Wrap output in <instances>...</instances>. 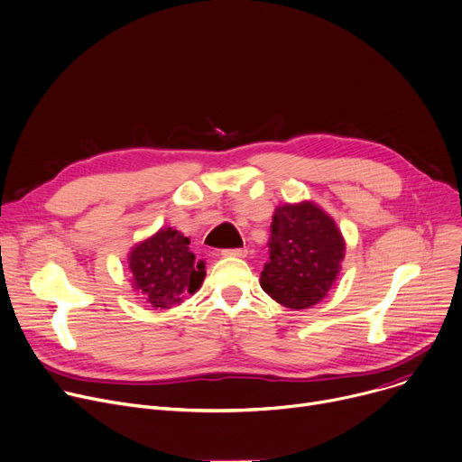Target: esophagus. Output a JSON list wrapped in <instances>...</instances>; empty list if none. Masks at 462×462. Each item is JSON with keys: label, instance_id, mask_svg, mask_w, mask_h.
I'll list each match as a JSON object with an SVG mask.
<instances>
[{"label": "esophagus", "instance_id": "obj_1", "mask_svg": "<svg viewBox=\"0 0 462 462\" xmlns=\"http://www.w3.org/2000/svg\"><path fill=\"white\" fill-rule=\"evenodd\" d=\"M223 256H236V258H245L247 256V249H225Z\"/></svg>", "mask_w": 462, "mask_h": 462}]
</instances>
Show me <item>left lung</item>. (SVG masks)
<instances>
[{
  "instance_id": "8db88e82",
  "label": "left lung",
  "mask_w": 462,
  "mask_h": 462,
  "mask_svg": "<svg viewBox=\"0 0 462 462\" xmlns=\"http://www.w3.org/2000/svg\"><path fill=\"white\" fill-rule=\"evenodd\" d=\"M267 245L269 262L260 286L291 310L318 304L334 284L346 256L342 232L314 202L276 208Z\"/></svg>"
}]
</instances>
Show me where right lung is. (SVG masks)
<instances>
[{
  "mask_svg": "<svg viewBox=\"0 0 462 462\" xmlns=\"http://www.w3.org/2000/svg\"><path fill=\"white\" fill-rule=\"evenodd\" d=\"M189 237L174 228H162L141 241L128 256L132 282L152 309H171L195 293L206 276L204 262L195 263Z\"/></svg>",
  "mask_w": 462,
  "mask_h": 462,
  "instance_id": "obj_1",
  "label": "right lung"
}]
</instances>
